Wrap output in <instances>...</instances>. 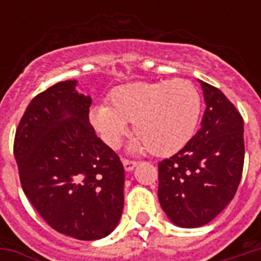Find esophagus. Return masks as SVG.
I'll return each instance as SVG.
<instances>
[{
	"label": "esophagus",
	"mask_w": 261,
	"mask_h": 261,
	"mask_svg": "<svg viewBox=\"0 0 261 261\" xmlns=\"http://www.w3.org/2000/svg\"><path fill=\"white\" fill-rule=\"evenodd\" d=\"M123 165H124L125 170H133L137 166L136 161H130V159H123Z\"/></svg>",
	"instance_id": "esophagus-1"
}]
</instances>
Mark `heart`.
I'll return each instance as SVG.
<instances>
[{
  "mask_svg": "<svg viewBox=\"0 0 261 261\" xmlns=\"http://www.w3.org/2000/svg\"><path fill=\"white\" fill-rule=\"evenodd\" d=\"M108 103L89 112L93 128L109 147H117L133 123L137 148L156 156L177 152L190 141L201 114V96L193 82L181 78L133 82L114 88Z\"/></svg>",
  "mask_w": 261,
  "mask_h": 261,
  "instance_id": "obj_1",
  "label": "heart"
}]
</instances>
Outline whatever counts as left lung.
Segmentation results:
<instances>
[{
	"instance_id": "8db88e82",
	"label": "left lung",
	"mask_w": 261,
	"mask_h": 261,
	"mask_svg": "<svg viewBox=\"0 0 261 261\" xmlns=\"http://www.w3.org/2000/svg\"><path fill=\"white\" fill-rule=\"evenodd\" d=\"M201 82V128L173 156L158 164V197L181 228L213 221L235 196L245 161L243 119L218 88Z\"/></svg>"
}]
</instances>
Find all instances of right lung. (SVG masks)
Instances as JSON below:
<instances>
[{"mask_svg":"<svg viewBox=\"0 0 261 261\" xmlns=\"http://www.w3.org/2000/svg\"><path fill=\"white\" fill-rule=\"evenodd\" d=\"M63 81L32 99L16 128L14 155L22 189L53 229L96 241L117 226L124 168L89 123L92 99Z\"/></svg>","mask_w":261,"mask_h":261,"instance_id":"right-lung-1","label":"right lung"}]
</instances>
